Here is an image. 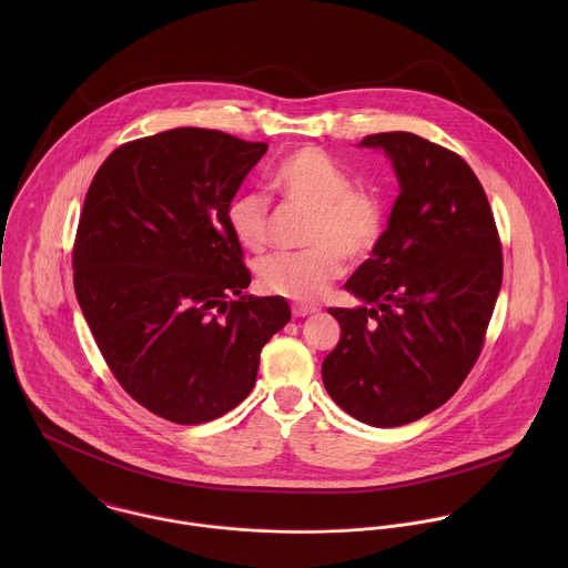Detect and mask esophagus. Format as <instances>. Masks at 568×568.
<instances>
[{
	"label": "esophagus",
	"instance_id": "1",
	"mask_svg": "<svg viewBox=\"0 0 568 568\" xmlns=\"http://www.w3.org/2000/svg\"><path fill=\"white\" fill-rule=\"evenodd\" d=\"M320 308L315 306H304V304H295L293 306V317H308V315H315Z\"/></svg>",
	"mask_w": 568,
	"mask_h": 568
}]
</instances>
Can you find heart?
<instances>
[{"mask_svg": "<svg viewBox=\"0 0 568 568\" xmlns=\"http://www.w3.org/2000/svg\"><path fill=\"white\" fill-rule=\"evenodd\" d=\"M273 190L293 207L311 212L306 251L275 253L257 264L260 284L295 302H317L345 273V255L367 260L383 241L387 212L383 199L352 187V176L317 146L288 153L271 174ZM227 225L236 243L260 253L271 241L268 199L241 192L227 205Z\"/></svg>", "mask_w": 568, "mask_h": 568, "instance_id": "1", "label": "heart"}]
</instances>
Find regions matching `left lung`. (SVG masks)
<instances>
[{
  "mask_svg": "<svg viewBox=\"0 0 568 568\" xmlns=\"http://www.w3.org/2000/svg\"><path fill=\"white\" fill-rule=\"evenodd\" d=\"M400 194L378 248L345 282L356 308H327L341 341L322 365L325 392L378 428L439 408L484 347L503 282V253L486 192L457 153L419 135H367Z\"/></svg>",
  "mask_w": 568,
  "mask_h": 568,
  "instance_id": "1",
  "label": "left lung"
}]
</instances>
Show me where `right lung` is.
<instances>
[{
    "instance_id": "right-lung-1",
    "label": "right lung",
    "mask_w": 568,
    "mask_h": 568,
    "mask_svg": "<svg viewBox=\"0 0 568 568\" xmlns=\"http://www.w3.org/2000/svg\"><path fill=\"white\" fill-rule=\"evenodd\" d=\"M268 144L183 126L115 149L98 168L74 243V291L124 392L176 424L241 405L260 352L291 320L251 273L227 205Z\"/></svg>"
}]
</instances>
